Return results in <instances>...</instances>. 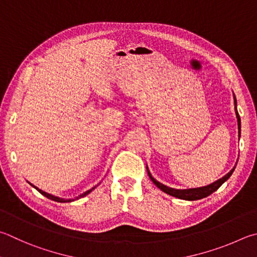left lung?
I'll return each mask as SVG.
<instances>
[{"label": "left lung", "mask_w": 257, "mask_h": 257, "mask_svg": "<svg viewBox=\"0 0 257 257\" xmlns=\"http://www.w3.org/2000/svg\"><path fill=\"white\" fill-rule=\"evenodd\" d=\"M234 103H235V113L237 116V123H238V136L240 138V116L238 114V111H237V101H236V96L234 94ZM147 169V173L149 175V179L153 181V183L155 184L158 189L162 190L163 192H165L167 194L172 195V197H175V198H179L182 200H188V201H194V200H200V199H203L208 197L211 193H213L214 191H217L220 186L225 183V182L229 179L231 176L232 172L235 171L236 169V165L232 167V170L229 172V173H227L225 176L221 177V179L217 180L216 182H213V183L206 185V186H201V188H193V189H173V188H170V186H167L165 184L161 183V182H158L157 180L154 179L152 176L151 172L148 170V166H146Z\"/></svg>", "instance_id": "obj_1"}]
</instances>
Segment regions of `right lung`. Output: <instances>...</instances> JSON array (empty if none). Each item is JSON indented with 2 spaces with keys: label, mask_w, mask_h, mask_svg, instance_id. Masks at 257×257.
Returning a JSON list of instances; mask_svg holds the SVG:
<instances>
[{
  "label": "right lung",
  "mask_w": 257,
  "mask_h": 257,
  "mask_svg": "<svg viewBox=\"0 0 257 257\" xmlns=\"http://www.w3.org/2000/svg\"><path fill=\"white\" fill-rule=\"evenodd\" d=\"M28 183H29L31 186H34V188L37 190V191H38V192L39 193H41V194H43V195H45V197L46 198H48V199H50V200H53V201H56V202H60V203H65V202H72V201H75V200H78V199H81V198H84V197H85V195H87L88 193H91L92 192V191L93 190H94L95 188H96V186L97 185H99V184H97V185H95L94 186V188H92L91 190H87L86 191V192H84V193H82V194H80V195H78V197H75V198H74V199H64V198H59V197H56V195H53V194H50V193H47V192H45V191H43V190H40L39 188H37V186H35L34 184H31L30 183V182H28Z\"/></svg>",
  "instance_id": "add662e5"
}]
</instances>
